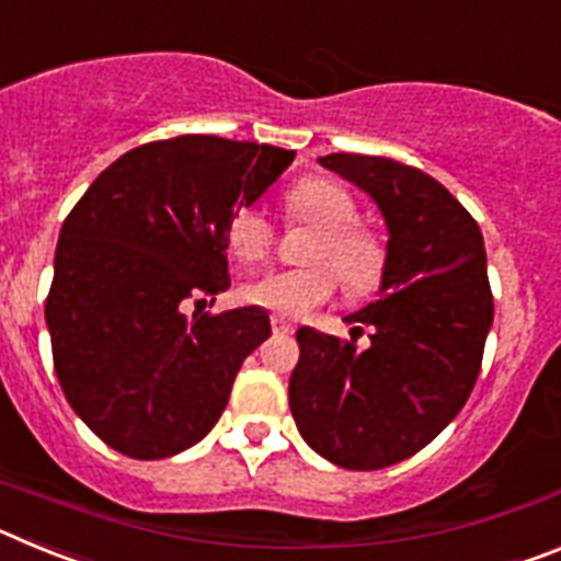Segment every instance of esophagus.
Masks as SVG:
<instances>
[{"mask_svg":"<svg viewBox=\"0 0 561 561\" xmlns=\"http://www.w3.org/2000/svg\"><path fill=\"white\" fill-rule=\"evenodd\" d=\"M270 323H272V331H275V334H284L286 336V334H291V331H295V329H291V323H286L284 317L272 314Z\"/></svg>","mask_w":561,"mask_h":561,"instance_id":"1","label":"esophagus"}]
</instances>
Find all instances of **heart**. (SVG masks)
<instances>
[{
  "mask_svg": "<svg viewBox=\"0 0 561 561\" xmlns=\"http://www.w3.org/2000/svg\"><path fill=\"white\" fill-rule=\"evenodd\" d=\"M356 199L340 182L300 180L284 196L286 225L314 227L306 244L304 261L309 266L266 272L244 286L241 297L275 317L309 314L331 300L340 280L354 297L374 295L388 275V241L376 230L356 225ZM275 244V225L257 207H238L227 221V247L241 264H257Z\"/></svg>",
  "mask_w": 561,
  "mask_h": 561,
  "instance_id": "b5f03b06",
  "label": "heart"
}]
</instances>
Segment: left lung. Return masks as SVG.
<instances>
[{
	"instance_id": "8db88e82",
	"label": "left lung",
	"mask_w": 561,
	"mask_h": 561,
	"mask_svg": "<svg viewBox=\"0 0 561 561\" xmlns=\"http://www.w3.org/2000/svg\"><path fill=\"white\" fill-rule=\"evenodd\" d=\"M320 165L368 191L390 230L381 300L351 314L370 345L297 331L289 408L304 440L342 469L374 472L424 449L460 413L483 362L494 297L478 221L413 165L329 153Z\"/></svg>"
}]
</instances>
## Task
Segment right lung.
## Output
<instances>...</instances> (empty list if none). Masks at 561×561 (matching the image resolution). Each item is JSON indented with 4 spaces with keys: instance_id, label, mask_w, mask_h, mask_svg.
<instances>
[{
    "instance_id": "right-lung-1",
    "label": "right lung",
    "mask_w": 561,
    "mask_h": 561,
    "mask_svg": "<svg viewBox=\"0 0 561 561\" xmlns=\"http://www.w3.org/2000/svg\"><path fill=\"white\" fill-rule=\"evenodd\" d=\"M295 151L213 134L131 148L64 219L47 317L53 365L81 421L137 460L176 455L225 413L272 334L257 306L193 311L230 286L227 221Z\"/></svg>"
}]
</instances>
